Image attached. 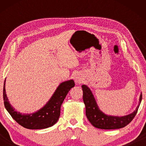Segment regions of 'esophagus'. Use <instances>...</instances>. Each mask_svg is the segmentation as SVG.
Wrapping results in <instances>:
<instances>
[{
  "mask_svg": "<svg viewBox=\"0 0 146 146\" xmlns=\"http://www.w3.org/2000/svg\"><path fill=\"white\" fill-rule=\"evenodd\" d=\"M82 80H83V78H82V76H79V75L76 76V77L74 78L75 82L78 84H80L82 82Z\"/></svg>",
  "mask_w": 146,
  "mask_h": 146,
  "instance_id": "obj_1",
  "label": "esophagus"
}]
</instances>
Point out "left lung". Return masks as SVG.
I'll return each mask as SVG.
<instances>
[{
  "instance_id": "8db88e82",
  "label": "left lung",
  "mask_w": 146,
  "mask_h": 146,
  "mask_svg": "<svg viewBox=\"0 0 146 146\" xmlns=\"http://www.w3.org/2000/svg\"><path fill=\"white\" fill-rule=\"evenodd\" d=\"M82 88L83 90V100L86 106V115L87 118L93 126L99 129H113L125 127L131 122L136 115L142 99V95L141 94L136 109L128 115L123 116L107 115L99 108L91 90L84 84L82 86Z\"/></svg>"
}]
</instances>
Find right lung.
<instances>
[{
	"label": "right lung",
	"instance_id": "right-lung-1",
	"mask_svg": "<svg viewBox=\"0 0 146 146\" xmlns=\"http://www.w3.org/2000/svg\"><path fill=\"white\" fill-rule=\"evenodd\" d=\"M5 82L3 88L5 108L17 123L25 128L31 129H44L54 125L60 115V108L64 100L72 88L75 86L73 80L63 82L42 108L32 113H22L15 110L10 104L6 94Z\"/></svg>",
	"mask_w": 146,
	"mask_h": 146
}]
</instances>
